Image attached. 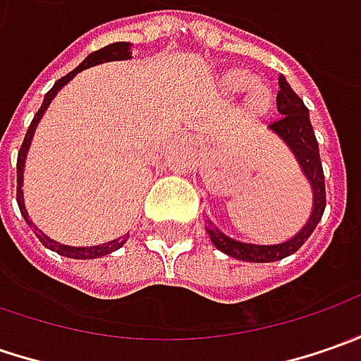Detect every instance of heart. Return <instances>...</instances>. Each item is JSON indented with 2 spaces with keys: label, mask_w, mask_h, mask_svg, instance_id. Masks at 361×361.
Returning <instances> with one entry per match:
<instances>
[{
  "label": "heart",
  "mask_w": 361,
  "mask_h": 361,
  "mask_svg": "<svg viewBox=\"0 0 361 361\" xmlns=\"http://www.w3.org/2000/svg\"><path fill=\"white\" fill-rule=\"evenodd\" d=\"M227 86H229L231 92L249 90V88L253 86V80L247 76V74L235 72V74H231V76L227 78ZM251 104H253L255 110H263V108H267V104H269V96H267V92L261 90V88L253 92V96H251Z\"/></svg>",
  "instance_id": "obj_1"
}]
</instances>
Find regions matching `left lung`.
Wrapping results in <instances>:
<instances>
[{
    "label": "left lung",
    "instance_id": "left-lung-1",
    "mask_svg": "<svg viewBox=\"0 0 361 361\" xmlns=\"http://www.w3.org/2000/svg\"><path fill=\"white\" fill-rule=\"evenodd\" d=\"M277 110L281 116L271 124V130L277 132L287 142V146L293 150L303 173L310 178L313 188V211L307 225L299 231L293 239L279 243V245H249V243L235 241L227 235H223L211 221H207L204 227H207V233H209L211 241L215 243L216 249L235 257V259H241V261L271 263V261H279L283 257L295 253L299 247L310 239V235L315 231L317 223L322 221L324 211H326V176H324L322 159H319V146H317L315 132L310 122V112L303 104V100L289 88L283 76L279 78Z\"/></svg>",
    "mask_w": 361,
    "mask_h": 361
}]
</instances>
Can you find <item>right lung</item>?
Returning a JSON list of instances; mask_svg holds the SVG:
<instances>
[{"label":"right lung","mask_w":361,"mask_h":361,"mask_svg":"<svg viewBox=\"0 0 361 361\" xmlns=\"http://www.w3.org/2000/svg\"><path fill=\"white\" fill-rule=\"evenodd\" d=\"M130 58V44H126V42H116V44H110V46H106L102 49H96L94 54H90L84 62L78 66L76 70H72L70 74H66L63 78H60L56 84H54V88L46 94V98H44V102L39 106V110L35 112L34 120H32V124H30V128L25 132V138H23V142H21L20 152H18V204H20V211L23 219L27 221V225L30 227H34L32 225V221L27 219V211H25V204H23V192H21V183H23V162H25V154H27V148H30V142H32V136H34L35 126H37V122L39 118L44 116V112H46V108L51 102V98L58 94V90L62 88L63 84H68L72 78L76 76L78 72H82V70H86V68H90V66H96V63H102V62H110V60H128ZM35 235H37V239L42 241V245H46L49 247L51 251H56V253H60V255L66 257H72V259H96V257H104L108 253H112V251H116L118 247L124 245V237L122 239H116V241H110L104 243V245H96V247H68V245H62V243H56L51 241L49 237L46 235H42L39 231L35 229Z\"/></svg>","instance_id":"add662e5"}]
</instances>
